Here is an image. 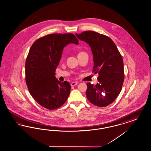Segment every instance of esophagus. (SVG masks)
I'll use <instances>...</instances> for the list:
<instances>
[{"label":"esophagus","instance_id":"esophagus-1","mask_svg":"<svg viewBox=\"0 0 151 151\" xmlns=\"http://www.w3.org/2000/svg\"><path fill=\"white\" fill-rule=\"evenodd\" d=\"M77 84H78V83H76V82H73L71 84V86H76Z\"/></svg>","mask_w":151,"mask_h":151}]
</instances>
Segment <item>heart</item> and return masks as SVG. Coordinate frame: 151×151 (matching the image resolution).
Returning a JSON list of instances; mask_svg holds the SVG:
<instances>
[{
  "instance_id": "1",
  "label": "heart",
  "mask_w": 151,
  "mask_h": 151,
  "mask_svg": "<svg viewBox=\"0 0 151 151\" xmlns=\"http://www.w3.org/2000/svg\"><path fill=\"white\" fill-rule=\"evenodd\" d=\"M81 53H82V52H81Z\"/></svg>"
}]
</instances>
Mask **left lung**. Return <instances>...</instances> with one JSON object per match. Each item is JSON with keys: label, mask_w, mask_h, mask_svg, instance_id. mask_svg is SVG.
Here are the masks:
<instances>
[{"label": "left lung", "mask_w": 151, "mask_h": 151, "mask_svg": "<svg viewBox=\"0 0 151 151\" xmlns=\"http://www.w3.org/2000/svg\"><path fill=\"white\" fill-rule=\"evenodd\" d=\"M91 47L93 55V73L98 74L96 85L87 84L86 96L99 107L113 102L120 93L124 80L122 57L114 42L108 36L92 31L75 34Z\"/></svg>", "instance_id": "1"}]
</instances>
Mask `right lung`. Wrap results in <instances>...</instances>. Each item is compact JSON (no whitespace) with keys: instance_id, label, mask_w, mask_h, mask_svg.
<instances>
[{"instance_id":"right-lung-1","label":"right lung","mask_w":151,"mask_h":151,"mask_svg":"<svg viewBox=\"0 0 151 151\" xmlns=\"http://www.w3.org/2000/svg\"><path fill=\"white\" fill-rule=\"evenodd\" d=\"M69 44H78L73 34H49L36 40L27 55L25 63L26 84L31 96L45 109L60 107L70 95V83L60 82L55 76L63 49Z\"/></svg>"}]
</instances>
